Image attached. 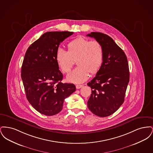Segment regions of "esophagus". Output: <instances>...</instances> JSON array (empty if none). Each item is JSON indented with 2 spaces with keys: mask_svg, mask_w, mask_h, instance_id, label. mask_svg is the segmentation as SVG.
<instances>
[{
  "mask_svg": "<svg viewBox=\"0 0 153 153\" xmlns=\"http://www.w3.org/2000/svg\"><path fill=\"white\" fill-rule=\"evenodd\" d=\"M76 87L77 89H80L82 87V85H76Z\"/></svg>",
  "mask_w": 153,
  "mask_h": 153,
  "instance_id": "1",
  "label": "esophagus"
}]
</instances>
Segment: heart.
<instances>
[{
  "instance_id": "b5f03b06",
  "label": "heart",
  "mask_w": 153,
  "mask_h": 153,
  "mask_svg": "<svg viewBox=\"0 0 153 153\" xmlns=\"http://www.w3.org/2000/svg\"><path fill=\"white\" fill-rule=\"evenodd\" d=\"M68 51L58 48L56 60L64 73H68L72 68L75 59L78 66L67 76V80L74 83H81L87 80L89 72H98L102 63L104 49L102 44L96 40L91 41L79 36L68 45Z\"/></svg>"
}]
</instances>
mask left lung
<instances>
[{
    "instance_id": "left-lung-1",
    "label": "left lung",
    "mask_w": 153,
    "mask_h": 153,
    "mask_svg": "<svg viewBox=\"0 0 153 153\" xmlns=\"http://www.w3.org/2000/svg\"><path fill=\"white\" fill-rule=\"evenodd\" d=\"M87 36L100 42L104 49L102 66L95 77L87 83L92 89L88 107L98 117H108L119 109L124 100L130 80L127 58L108 35L91 32Z\"/></svg>"
}]
</instances>
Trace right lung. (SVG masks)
<instances>
[{"label": "right lung", "mask_w": 153, "mask_h": 153, "mask_svg": "<svg viewBox=\"0 0 153 153\" xmlns=\"http://www.w3.org/2000/svg\"><path fill=\"white\" fill-rule=\"evenodd\" d=\"M70 31H49L31 44L25 53L21 77L27 99L39 113L53 116L63 108L64 100L76 91L73 84L62 83L56 53L59 45L72 35Z\"/></svg>", "instance_id": "obj_1"}]
</instances>
